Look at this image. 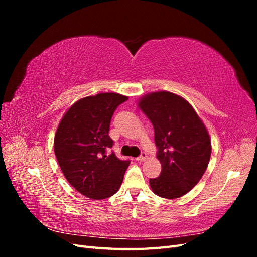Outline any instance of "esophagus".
<instances>
[{"mask_svg": "<svg viewBox=\"0 0 257 257\" xmlns=\"http://www.w3.org/2000/svg\"><path fill=\"white\" fill-rule=\"evenodd\" d=\"M146 160H147V154L145 152H142V154L139 155L138 158H136V161H138V162H144Z\"/></svg>", "mask_w": 257, "mask_h": 257, "instance_id": "obj_1", "label": "esophagus"}]
</instances>
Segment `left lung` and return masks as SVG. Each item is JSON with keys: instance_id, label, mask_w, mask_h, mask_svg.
I'll return each mask as SVG.
<instances>
[{"instance_id": "left-lung-1", "label": "left lung", "mask_w": 257, "mask_h": 257, "mask_svg": "<svg viewBox=\"0 0 257 257\" xmlns=\"http://www.w3.org/2000/svg\"><path fill=\"white\" fill-rule=\"evenodd\" d=\"M138 107L154 128L160 177L150 179L154 194L174 199L190 192L205 174L211 141L191 104L175 93L160 91L145 95Z\"/></svg>"}]
</instances>
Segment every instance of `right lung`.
Returning a JSON list of instances; mask_svg holds the SVG:
<instances>
[{
    "label": "right lung",
    "instance_id": "right-lung-1",
    "mask_svg": "<svg viewBox=\"0 0 257 257\" xmlns=\"http://www.w3.org/2000/svg\"><path fill=\"white\" fill-rule=\"evenodd\" d=\"M127 96L99 93L81 98L62 118L54 153L66 180L75 190L92 199H104L118 192L130 161H122L107 148L113 146L109 127L112 114Z\"/></svg>",
    "mask_w": 257,
    "mask_h": 257
}]
</instances>
